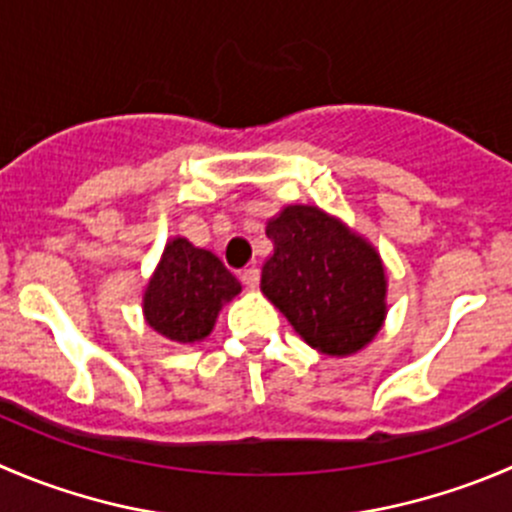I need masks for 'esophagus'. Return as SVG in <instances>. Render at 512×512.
Instances as JSON below:
<instances>
[{
  "instance_id": "obj_1",
  "label": "esophagus",
  "mask_w": 512,
  "mask_h": 512,
  "mask_svg": "<svg viewBox=\"0 0 512 512\" xmlns=\"http://www.w3.org/2000/svg\"><path fill=\"white\" fill-rule=\"evenodd\" d=\"M242 282H245V287H250V290H255L257 285H260V270L257 267H247V270L240 272Z\"/></svg>"
}]
</instances>
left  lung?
I'll return each instance as SVG.
<instances>
[{"label": "left lung", "instance_id": "8db88e82", "mask_svg": "<svg viewBox=\"0 0 512 512\" xmlns=\"http://www.w3.org/2000/svg\"><path fill=\"white\" fill-rule=\"evenodd\" d=\"M270 260L262 292L307 345L327 355L365 347L385 320V270L377 252L317 207L292 205L267 222Z\"/></svg>", "mask_w": 512, "mask_h": 512}]
</instances>
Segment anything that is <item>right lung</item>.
Listing matches in <instances>:
<instances>
[{
	"instance_id": "right-lung-1",
	"label": "right lung",
	"mask_w": 512,
	"mask_h": 512,
	"mask_svg": "<svg viewBox=\"0 0 512 512\" xmlns=\"http://www.w3.org/2000/svg\"><path fill=\"white\" fill-rule=\"evenodd\" d=\"M237 277L210 250H200L185 237L165 247L160 267L145 292V317L172 342L205 340L217 312L240 292Z\"/></svg>"
}]
</instances>
